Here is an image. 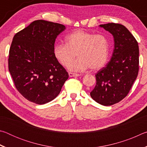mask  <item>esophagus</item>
I'll list each match as a JSON object with an SVG mask.
<instances>
[{
	"mask_svg": "<svg viewBox=\"0 0 147 147\" xmlns=\"http://www.w3.org/2000/svg\"><path fill=\"white\" fill-rule=\"evenodd\" d=\"M69 75L70 77H74V76H80L79 74L77 73H69Z\"/></svg>",
	"mask_w": 147,
	"mask_h": 147,
	"instance_id": "1",
	"label": "esophagus"
}]
</instances>
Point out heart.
Here are the masks:
<instances>
[{
  "mask_svg": "<svg viewBox=\"0 0 147 147\" xmlns=\"http://www.w3.org/2000/svg\"><path fill=\"white\" fill-rule=\"evenodd\" d=\"M65 44L58 43L54 47V55L64 67H68L75 57H78L69 69L74 71H91L101 69L106 63L109 56L108 38L102 34H94L84 30H76L65 38Z\"/></svg>",
  "mask_w": 147,
  "mask_h": 147,
  "instance_id": "1",
  "label": "heart"
}]
</instances>
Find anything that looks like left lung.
<instances>
[{"mask_svg":"<svg viewBox=\"0 0 147 147\" xmlns=\"http://www.w3.org/2000/svg\"><path fill=\"white\" fill-rule=\"evenodd\" d=\"M100 26L113 36L114 49L110 61L96 73V86L90 95L98 104L111 106L127 96L138 76L139 46L122 24L111 23Z\"/></svg>","mask_w":147,"mask_h":147,"instance_id":"obj_1","label":"left lung"}]
</instances>
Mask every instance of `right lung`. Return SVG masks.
<instances>
[{"label":"right lung","instance_id":"add662e5","mask_svg":"<svg viewBox=\"0 0 147 147\" xmlns=\"http://www.w3.org/2000/svg\"><path fill=\"white\" fill-rule=\"evenodd\" d=\"M65 29L61 24L37 20L13 37L8 69L17 91L32 102L53 100L69 78L53 52L57 36Z\"/></svg>","mask_w":147,"mask_h":147}]
</instances>
